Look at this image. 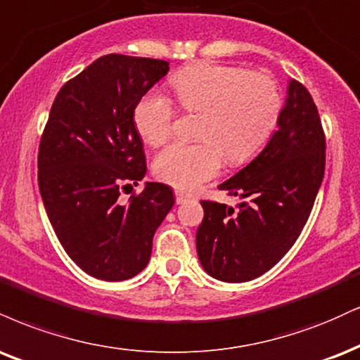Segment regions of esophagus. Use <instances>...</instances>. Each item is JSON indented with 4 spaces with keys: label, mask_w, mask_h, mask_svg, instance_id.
<instances>
[{
    "label": "esophagus",
    "mask_w": 360,
    "mask_h": 360,
    "mask_svg": "<svg viewBox=\"0 0 360 360\" xmlns=\"http://www.w3.org/2000/svg\"><path fill=\"white\" fill-rule=\"evenodd\" d=\"M189 199V196L188 194H184V193H181V191H176V202L177 205H183V202H186Z\"/></svg>",
    "instance_id": "34e87169"
}]
</instances>
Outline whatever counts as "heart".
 Returning <instances> with one entry per match:
<instances>
[{"label":"heart","instance_id":"obj_1","mask_svg":"<svg viewBox=\"0 0 360 360\" xmlns=\"http://www.w3.org/2000/svg\"><path fill=\"white\" fill-rule=\"evenodd\" d=\"M172 92L188 112H201L198 142H172L154 159V174L177 189L198 188L228 162L255 158L274 136L283 98L266 73L201 62L172 77ZM176 109L159 92L146 94L134 109V125L149 146H161L172 132Z\"/></svg>","mask_w":360,"mask_h":360}]
</instances>
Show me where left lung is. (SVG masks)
<instances>
[{
	"mask_svg": "<svg viewBox=\"0 0 360 360\" xmlns=\"http://www.w3.org/2000/svg\"><path fill=\"white\" fill-rule=\"evenodd\" d=\"M250 164L219 184L245 199L238 210L201 201L198 258L207 275L243 283L275 266L309 219L326 171V136L314 98L288 80L278 125Z\"/></svg>",
	"mask_w": 360,
	"mask_h": 360,
	"instance_id": "left-lung-1",
	"label": "left lung"
}]
</instances>
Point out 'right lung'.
I'll use <instances>...</instances> for the list:
<instances>
[{
	"instance_id": "right-lung-1",
	"label": "right lung",
	"mask_w": 360,
	"mask_h": 360,
	"mask_svg": "<svg viewBox=\"0 0 360 360\" xmlns=\"http://www.w3.org/2000/svg\"><path fill=\"white\" fill-rule=\"evenodd\" d=\"M169 72L164 60L110 53L68 80L51 105L38 150V186L63 250L85 274L129 280L147 266L155 229L174 206L167 184L146 183L134 109Z\"/></svg>"
}]
</instances>
